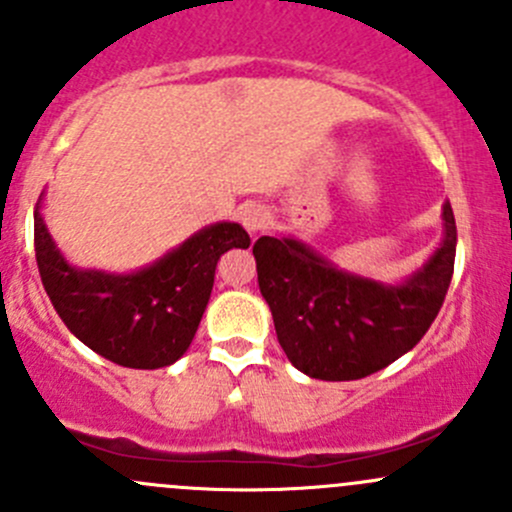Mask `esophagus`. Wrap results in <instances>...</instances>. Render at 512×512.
I'll return each mask as SVG.
<instances>
[{
  "instance_id": "1",
  "label": "esophagus",
  "mask_w": 512,
  "mask_h": 512,
  "mask_svg": "<svg viewBox=\"0 0 512 512\" xmlns=\"http://www.w3.org/2000/svg\"><path fill=\"white\" fill-rule=\"evenodd\" d=\"M240 220L242 225L247 227V232L255 235V232H262L267 225H270V213H267L262 205H247V208L240 213Z\"/></svg>"
}]
</instances>
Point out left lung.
Wrapping results in <instances>:
<instances>
[{
	"label": "left lung",
	"instance_id": "left-lung-1",
	"mask_svg": "<svg viewBox=\"0 0 512 512\" xmlns=\"http://www.w3.org/2000/svg\"><path fill=\"white\" fill-rule=\"evenodd\" d=\"M446 235L409 282L386 287L339 272L292 237L252 247L257 282L287 359L322 381H354L384 369L421 342L441 312L456 262V218L443 205Z\"/></svg>",
	"mask_w": 512,
	"mask_h": 512
}]
</instances>
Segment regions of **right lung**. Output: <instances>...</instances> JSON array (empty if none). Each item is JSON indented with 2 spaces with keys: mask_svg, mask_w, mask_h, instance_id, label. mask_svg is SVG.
I'll list each match as a JSON object with an SVG mask.
<instances>
[{
  "mask_svg": "<svg viewBox=\"0 0 512 512\" xmlns=\"http://www.w3.org/2000/svg\"><path fill=\"white\" fill-rule=\"evenodd\" d=\"M250 247L237 223L200 230L153 267L133 275L74 270L34 210L41 285L74 337L128 369H160L185 354L208 307L215 267L227 250Z\"/></svg>",
  "mask_w": 512,
  "mask_h": 512,
  "instance_id": "1",
  "label": "right lung"
}]
</instances>
